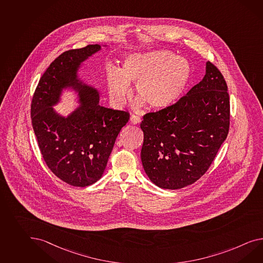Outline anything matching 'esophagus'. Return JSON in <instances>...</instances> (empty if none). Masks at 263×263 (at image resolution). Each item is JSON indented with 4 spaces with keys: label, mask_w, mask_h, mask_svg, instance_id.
<instances>
[{
    "label": "esophagus",
    "mask_w": 263,
    "mask_h": 263,
    "mask_svg": "<svg viewBox=\"0 0 263 263\" xmlns=\"http://www.w3.org/2000/svg\"><path fill=\"white\" fill-rule=\"evenodd\" d=\"M129 121H130L132 124L136 125V124H139L141 122V118L139 116H137V115H132L130 118H129Z\"/></svg>",
    "instance_id": "esophagus-1"
}]
</instances>
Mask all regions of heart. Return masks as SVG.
<instances>
[{"label": "heart", "mask_w": 263, "mask_h": 263, "mask_svg": "<svg viewBox=\"0 0 263 263\" xmlns=\"http://www.w3.org/2000/svg\"><path fill=\"white\" fill-rule=\"evenodd\" d=\"M108 92L115 103H123L129 93V83H135L138 106L142 101L154 109L175 104L184 92L191 77L188 61L168 49L130 54L122 62V70L107 68Z\"/></svg>", "instance_id": "1"}]
</instances>
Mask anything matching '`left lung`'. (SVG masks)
Segmentation results:
<instances>
[{
	"label": "left lung",
	"instance_id": "1",
	"mask_svg": "<svg viewBox=\"0 0 263 263\" xmlns=\"http://www.w3.org/2000/svg\"><path fill=\"white\" fill-rule=\"evenodd\" d=\"M226 81L214 64L188 93L168 108L143 116V168L159 188L195 183L214 161L230 127Z\"/></svg>",
	"mask_w": 263,
	"mask_h": 263
}]
</instances>
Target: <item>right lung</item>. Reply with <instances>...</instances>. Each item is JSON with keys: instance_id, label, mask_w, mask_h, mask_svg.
<instances>
[{"instance_id": "add662e5", "label": "right lung", "mask_w": 263, "mask_h": 263, "mask_svg": "<svg viewBox=\"0 0 263 263\" xmlns=\"http://www.w3.org/2000/svg\"><path fill=\"white\" fill-rule=\"evenodd\" d=\"M101 49L99 45L59 55L42 75L31 102V122L47 167L61 180L86 187L99 180L129 114L99 105V92L77 77L82 63ZM79 93L81 106L67 118L52 108L63 89Z\"/></svg>"}]
</instances>
